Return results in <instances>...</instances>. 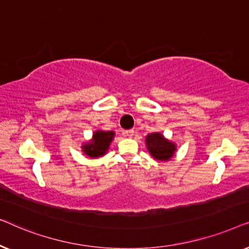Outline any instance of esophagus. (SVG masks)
<instances>
[{"instance_id":"obj_1","label":"esophagus","mask_w":249,"mask_h":249,"mask_svg":"<svg viewBox=\"0 0 249 249\" xmlns=\"http://www.w3.org/2000/svg\"><path fill=\"white\" fill-rule=\"evenodd\" d=\"M124 136H125V137H128V138H131V137H132V136H134V134H135V131H134V130H132V129H129V130H125V131L124 132Z\"/></svg>"}]
</instances>
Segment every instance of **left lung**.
Wrapping results in <instances>:
<instances>
[{
    "mask_svg": "<svg viewBox=\"0 0 249 249\" xmlns=\"http://www.w3.org/2000/svg\"><path fill=\"white\" fill-rule=\"evenodd\" d=\"M145 142L149 154L158 161H169L177 149L175 142L164 138L160 132L148 134L145 138Z\"/></svg>",
    "mask_w": 249,
    "mask_h": 249,
    "instance_id": "obj_1",
    "label": "left lung"
}]
</instances>
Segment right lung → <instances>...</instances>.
<instances>
[{"instance_id":"right-lung-1","label":"right lung","mask_w":249,"mask_h":249,"mask_svg":"<svg viewBox=\"0 0 249 249\" xmlns=\"http://www.w3.org/2000/svg\"><path fill=\"white\" fill-rule=\"evenodd\" d=\"M114 138V131L96 130L93 134V138L81 146L83 152L89 158H100L107 154L111 142Z\"/></svg>"}]
</instances>
